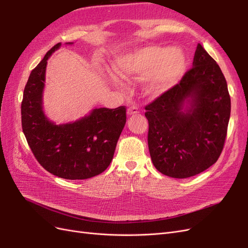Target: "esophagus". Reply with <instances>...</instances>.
<instances>
[{
  "mask_svg": "<svg viewBox=\"0 0 248 248\" xmlns=\"http://www.w3.org/2000/svg\"><path fill=\"white\" fill-rule=\"evenodd\" d=\"M140 110L138 108V107L136 106H132L130 108H128V109H127V114H128V116H132V115H137L139 114Z\"/></svg>",
  "mask_w": 248,
  "mask_h": 248,
  "instance_id": "esophagus-1",
  "label": "esophagus"
}]
</instances>
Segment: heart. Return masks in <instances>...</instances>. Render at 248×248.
<instances>
[{
    "instance_id": "heart-1",
    "label": "heart",
    "mask_w": 248,
    "mask_h": 248,
    "mask_svg": "<svg viewBox=\"0 0 248 248\" xmlns=\"http://www.w3.org/2000/svg\"><path fill=\"white\" fill-rule=\"evenodd\" d=\"M186 60L179 48L149 46L119 55L112 62V70L121 78L145 76V90L151 96H158L174 87L183 76ZM111 81L119 85L116 78Z\"/></svg>"
}]
</instances>
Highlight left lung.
Returning a JSON list of instances; mask_svg holds the SVG:
<instances>
[{
	"mask_svg": "<svg viewBox=\"0 0 248 248\" xmlns=\"http://www.w3.org/2000/svg\"><path fill=\"white\" fill-rule=\"evenodd\" d=\"M145 108L150 155L161 174L192 177L219 158L227 138L231 97L220 67L200 43L192 68Z\"/></svg>",
	"mask_w": 248,
	"mask_h": 248,
	"instance_id": "8db88e82",
	"label": "left lung"
}]
</instances>
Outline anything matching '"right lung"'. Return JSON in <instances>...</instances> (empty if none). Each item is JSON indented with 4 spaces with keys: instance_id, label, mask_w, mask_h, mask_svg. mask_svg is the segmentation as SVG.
Returning <instances> with one entry per match:
<instances>
[{
    "instance_id": "add662e5",
    "label": "right lung",
    "mask_w": 248,
    "mask_h": 248,
    "mask_svg": "<svg viewBox=\"0 0 248 248\" xmlns=\"http://www.w3.org/2000/svg\"><path fill=\"white\" fill-rule=\"evenodd\" d=\"M60 46L57 43L51 47L30 74L21 101L22 131L35 158L50 174L89 179L111 162L126 123V108H95L89 116L63 125L49 121L42 110V92L47 59Z\"/></svg>"
}]
</instances>
